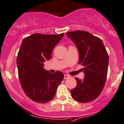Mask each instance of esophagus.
Returning <instances> with one entry per match:
<instances>
[{"mask_svg":"<svg viewBox=\"0 0 124 124\" xmlns=\"http://www.w3.org/2000/svg\"><path fill=\"white\" fill-rule=\"evenodd\" d=\"M69 78H70V76L69 75H68V74H65L64 77H63V79H68Z\"/></svg>","mask_w":124,"mask_h":124,"instance_id":"34e87169","label":"esophagus"}]
</instances>
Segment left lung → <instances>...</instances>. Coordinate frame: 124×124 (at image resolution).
Listing matches in <instances>:
<instances>
[{"label": "left lung", "mask_w": 124, "mask_h": 124, "mask_svg": "<svg viewBox=\"0 0 124 124\" xmlns=\"http://www.w3.org/2000/svg\"><path fill=\"white\" fill-rule=\"evenodd\" d=\"M76 44L79 53V63L84 66V79L76 78L77 85L71 90L76 101L86 103L101 93L107 76L109 57L100 38L87 31L78 30L67 33Z\"/></svg>", "instance_id": "obj_1"}]
</instances>
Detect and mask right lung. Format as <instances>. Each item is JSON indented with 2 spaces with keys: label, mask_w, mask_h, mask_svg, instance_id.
Masks as SVG:
<instances>
[{
  "label": "right lung",
  "mask_w": 124,
  "mask_h": 124,
  "mask_svg": "<svg viewBox=\"0 0 124 124\" xmlns=\"http://www.w3.org/2000/svg\"><path fill=\"white\" fill-rule=\"evenodd\" d=\"M63 36V33H36L23 39L17 57L18 74L23 90L33 101L45 103L52 100L63 80L62 72L52 74L44 68V62L51 59L53 50Z\"/></svg>",
  "instance_id": "1"
}]
</instances>
